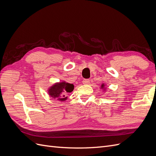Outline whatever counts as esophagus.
I'll use <instances>...</instances> for the list:
<instances>
[{
    "instance_id": "1",
    "label": "esophagus",
    "mask_w": 156,
    "mask_h": 156,
    "mask_svg": "<svg viewBox=\"0 0 156 156\" xmlns=\"http://www.w3.org/2000/svg\"><path fill=\"white\" fill-rule=\"evenodd\" d=\"M83 83L84 84H88L90 83V80L89 79H84L83 81Z\"/></svg>"
}]
</instances>
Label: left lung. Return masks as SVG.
Wrapping results in <instances>:
<instances>
[{
  "mask_svg": "<svg viewBox=\"0 0 156 156\" xmlns=\"http://www.w3.org/2000/svg\"><path fill=\"white\" fill-rule=\"evenodd\" d=\"M102 87H103V85H102Z\"/></svg>",
  "mask_w": 156,
  "mask_h": 156,
  "instance_id": "obj_1",
  "label": "left lung"
}]
</instances>
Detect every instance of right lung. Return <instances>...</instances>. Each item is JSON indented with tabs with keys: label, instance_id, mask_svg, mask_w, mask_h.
Returning <instances> with one entry per match:
<instances>
[{
	"label": "right lung",
	"instance_id": "1",
	"mask_svg": "<svg viewBox=\"0 0 156 156\" xmlns=\"http://www.w3.org/2000/svg\"><path fill=\"white\" fill-rule=\"evenodd\" d=\"M74 85L66 82L56 83L49 89V95L53 98L60 101H64L67 99L64 95L66 93L71 92L73 90Z\"/></svg>",
	"mask_w": 156,
	"mask_h": 156
}]
</instances>
